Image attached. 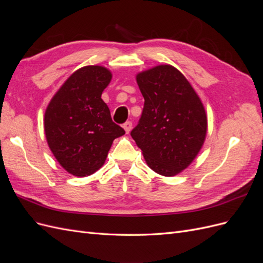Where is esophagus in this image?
<instances>
[{
	"label": "esophagus",
	"mask_w": 263,
	"mask_h": 263,
	"mask_svg": "<svg viewBox=\"0 0 263 263\" xmlns=\"http://www.w3.org/2000/svg\"><path fill=\"white\" fill-rule=\"evenodd\" d=\"M132 126H133L132 122H126V123L123 125L124 129H125V132H126V134H128V133L130 132V129H132Z\"/></svg>",
	"instance_id": "34e87169"
}]
</instances>
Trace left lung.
Returning a JSON list of instances; mask_svg holds the SVG:
<instances>
[{
	"label": "left lung",
	"instance_id": "left-lung-1",
	"mask_svg": "<svg viewBox=\"0 0 263 263\" xmlns=\"http://www.w3.org/2000/svg\"><path fill=\"white\" fill-rule=\"evenodd\" d=\"M145 99L130 135L151 170L173 177L192 163L208 133V116L195 90L180 71L160 65L136 76Z\"/></svg>",
	"mask_w": 263,
	"mask_h": 263
}]
</instances>
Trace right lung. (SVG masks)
Segmentation results:
<instances>
[{
    "label": "right lung",
    "instance_id": "add662e5",
    "mask_svg": "<svg viewBox=\"0 0 263 263\" xmlns=\"http://www.w3.org/2000/svg\"><path fill=\"white\" fill-rule=\"evenodd\" d=\"M112 72L102 66H85L61 85L45 112L46 139L67 172L86 177L104 164L115 138L125 130L110 117L102 93Z\"/></svg>",
    "mask_w": 263,
    "mask_h": 263
}]
</instances>
